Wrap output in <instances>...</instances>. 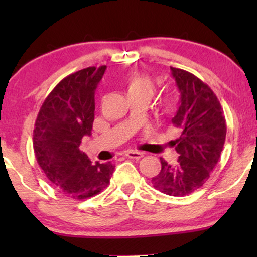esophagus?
I'll return each mask as SVG.
<instances>
[{"label": "esophagus", "instance_id": "obj_1", "mask_svg": "<svg viewBox=\"0 0 257 257\" xmlns=\"http://www.w3.org/2000/svg\"><path fill=\"white\" fill-rule=\"evenodd\" d=\"M126 157L130 158V159L139 160L144 157V153L138 152V151H128V152H126Z\"/></svg>", "mask_w": 257, "mask_h": 257}]
</instances>
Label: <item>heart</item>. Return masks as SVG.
Segmentation results:
<instances>
[{"mask_svg":"<svg viewBox=\"0 0 257 257\" xmlns=\"http://www.w3.org/2000/svg\"><path fill=\"white\" fill-rule=\"evenodd\" d=\"M126 93L127 97H144L150 100L156 92V84L150 76L135 73L130 76L126 82ZM179 96L178 93H168L163 100L160 101V110L165 115H170L177 110L179 106Z\"/></svg>","mask_w":257,"mask_h":257,"instance_id":"obj_1","label":"heart"}]
</instances>
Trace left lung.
I'll return each mask as SVG.
<instances>
[{
    "mask_svg": "<svg viewBox=\"0 0 257 257\" xmlns=\"http://www.w3.org/2000/svg\"><path fill=\"white\" fill-rule=\"evenodd\" d=\"M180 92L179 108L172 122L180 130L173 144L178 163L160 158L161 171L152 178L153 187L164 194L185 196L203 186L216 166L226 140V118L212 89L193 73L172 68Z\"/></svg>",
    "mask_w": 257,
    "mask_h": 257,
    "instance_id": "left-lung-1",
    "label": "left lung"
}]
</instances>
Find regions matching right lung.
<instances>
[{
    "mask_svg": "<svg viewBox=\"0 0 257 257\" xmlns=\"http://www.w3.org/2000/svg\"><path fill=\"white\" fill-rule=\"evenodd\" d=\"M106 66H90L62 79L49 93L34 128V151L48 180L75 200L94 196L107 187L114 165L92 164L80 150L94 120V91Z\"/></svg>",
    "mask_w": 257,
    "mask_h": 257,
    "instance_id": "right-lung-1",
    "label": "right lung"
}]
</instances>
